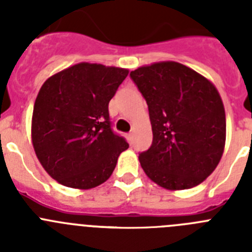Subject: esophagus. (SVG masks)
Returning <instances> with one entry per match:
<instances>
[{"mask_svg": "<svg viewBox=\"0 0 252 252\" xmlns=\"http://www.w3.org/2000/svg\"><path fill=\"white\" fill-rule=\"evenodd\" d=\"M126 137H127L128 142H132V139H133V133H132V132L127 133V135H126Z\"/></svg>", "mask_w": 252, "mask_h": 252, "instance_id": "obj_1", "label": "esophagus"}]
</instances>
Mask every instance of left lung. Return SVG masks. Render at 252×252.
Segmentation results:
<instances>
[{"label":"left lung","instance_id":"8db88e82","mask_svg":"<svg viewBox=\"0 0 252 252\" xmlns=\"http://www.w3.org/2000/svg\"><path fill=\"white\" fill-rule=\"evenodd\" d=\"M149 107L153 144L139 154L141 168L160 187L189 189L212 174L226 141L221 95L193 69L161 62L130 73Z\"/></svg>","mask_w":252,"mask_h":252}]
</instances>
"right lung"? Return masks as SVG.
<instances>
[{"label":"right lung","mask_w":252,"mask_h":252,"mask_svg":"<svg viewBox=\"0 0 252 252\" xmlns=\"http://www.w3.org/2000/svg\"><path fill=\"white\" fill-rule=\"evenodd\" d=\"M128 70L79 63L46 79L34 104L35 154L53 179L69 188L104 183L128 148L111 127L108 103Z\"/></svg>","instance_id":"add662e5"}]
</instances>
